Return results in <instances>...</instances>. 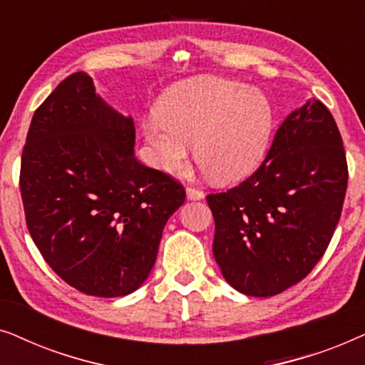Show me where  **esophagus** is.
Here are the masks:
<instances>
[{
  "label": "esophagus",
  "mask_w": 365,
  "mask_h": 365,
  "mask_svg": "<svg viewBox=\"0 0 365 365\" xmlns=\"http://www.w3.org/2000/svg\"><path fill=\"white\" fill-rule=\"evenodd\" d=\"M186 196L189 201H199V199H204V192L199 191V189H196V187H187Z\"/></svg>",
  "instance_id": "esophagus-1"
}]
</instances>
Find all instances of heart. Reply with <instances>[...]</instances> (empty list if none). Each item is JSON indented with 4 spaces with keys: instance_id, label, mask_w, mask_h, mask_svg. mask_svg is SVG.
<instances>
[{
    "instance_id": "1",
    "label": "heart",
    "mask_w": 365,
    "mask_h": 365,
    "mask_svg": "<svg viewBox=\"0 0 365 365\" xmlns=\"http://www.w3.org/2000/svg\"><path fill=\"white\" fill-rule=\"evenodd\" d=\"M159 121H146L143 134L154 163L168 174L186 171L189 151L217 184L246 178L266 156L274 126L269 99L256 88L231 79L201 76L179 81L159 99Z\"/></svg>"
}]
</instances>
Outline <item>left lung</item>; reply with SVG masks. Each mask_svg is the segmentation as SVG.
Wrapping results in <instances>:
<instances>
[{"label":"left lung","instance_id":"left-lung-1","mask_svg":"<svg viewBox=\"0 0 365 365\" xmlns=\"http://www.w3.org/2000/svg\"><path fill=\"white\" fill-rule=\"evenodd\" d=\"M347 178L337 124L319 99H309L284 119L252 176L206 197L224 279L252 297L276 296L302 281L336 231Z\"/></svg>","mask_w":365,"mask_h":365}]
</instances>
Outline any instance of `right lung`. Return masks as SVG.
Wrapping results in <instances>:
<instances>
[{"instance_id":"1","label":"right lung","mask_w":365,"mask_h":365,"mask_svg":"<svg viewBox=\"0 0 365 365\" xmlns=\"http://www.w3.org/2000/svg\"><path fill=\"white\" fill-rule=\"evenodd\" d=\"M134 123L68 76L34 111L21 156L26 226L49 267L78 291L121 297L146 281L186 192L134 156Z\"/></svg>"}]
</instances>
